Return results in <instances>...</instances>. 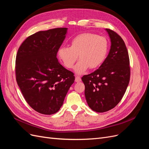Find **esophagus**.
<instances>
[{
  "instance_id": "esophagus-1",
  "label": "esophagus",
  "mask_w": 149,
  "mask_h": 149,
  "mask_svg": "<svg viewBox=\"0 0 149 149\" xmlns=\"http://www.w3.org/2000/svg\"><path fill=\"white\" fill-rule=\"evenodd\" d=\"M81 81V79L78 76H75V81L76 82H80Z\"/></svg>"
}]
</instances>
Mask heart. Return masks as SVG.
<instances>
[{"mask_svg": "<svg viewBox=\"0 0 149 149\" xmlns=\"http://www.w3.org/2000/svg\"><path fill=\"white\" fill-rule=\"evenodd\" d=\"M109 43L102 36L92 33H83L72 38L70 47L61 46L58 49V56L68 69L73 67L78 58L80 60L74 67L76 73L82 74L89 68L95 69L100 66L107 56Z\"/></svg>", "mask_w": 149, "mask_h": 149, "instance_id": "1", "label": "heart"}]
</instances>
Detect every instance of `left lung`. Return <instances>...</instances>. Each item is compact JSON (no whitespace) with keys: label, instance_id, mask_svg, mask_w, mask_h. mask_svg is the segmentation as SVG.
<instances>
[{"label":"left lung","instance_id":"left-lung-1","mask_svg":"<svg viewBox=\"0 0 149 149\" xmlns=\"http://www.w3.org/2000/svg\"><path fill=\"white\" fill-rule=\"evenodd\" d=\"M106 30L111 42L109 54L97 70L81 78L88 104L97 112L108 111L118 105L130 76L129 54L124 40L114 31Z\"/></svg>","mask_w":149,"mask_h":149}]
</instances>
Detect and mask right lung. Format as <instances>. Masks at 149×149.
<instances>
[{
  "mask_svg": "<svg viewBox=\"0 0 149 149\" xmlns=\"http://www.w3.org/2000/svg\"><path fill=\"white\" fill-rule=\"evenodd\" d=\"M66 33L67 28L38 31L26 38L18 49V86L29 105L40 114L51 115L59 111L74 81L73 73L56 58Z\"/></svg>",
  "mask_w": 149,
  "mask_h": 149,
  "instance_id": "add662e5",
  "label": "right lung"
}]
</instances>
